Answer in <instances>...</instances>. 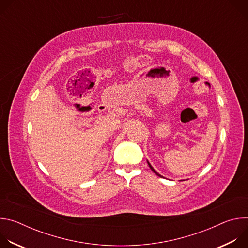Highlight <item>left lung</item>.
I'll return each instance as SVG.
<instances>
[{"label":"left lung","mask_w":248,"mask_h":248,"mask_svg":"<svg viewBox=\"0 0 248 248\" xmlns=\"http://www.w3.org/2000/svg\"><path fill=\"white\" fill-rule=\"evenodd\" d=\"M148 165H149V167H150V169H151V170H153V172H155V173H156V174H157V175H158V176H161V178H162V175H161V174H159V173H158V172H157V171H156V170H154V169H153V167H152V166H151V165H150V164H149V162H148Z\"/></svg>","instance_id":"8db88e82"}]
</instances>
